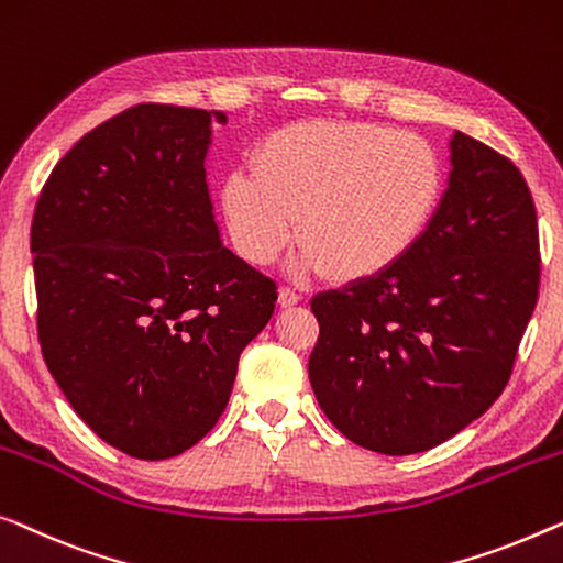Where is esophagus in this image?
<instances>
[{
	"label": "esophagus",
	"mask_w": 563,
	"mask_h": 563,
	"mask_svg": "<svg viewBox=\"0 0 563 563\" xmlns=\"http://www.w3.org/2000/svg\"><path fill=\"white\" fill-rule=\"evenodd\" d=\"M301 299V291L297 287H289V284H284V287L279 289V301L282 307H291L297 305V301Z\"/></svg>",
	"instance_id": "1"
}]
</instances>
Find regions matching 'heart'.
<instances>
[{
	"mask_svg": "<svg viewBox=\"0 0 563 563\" xmlns=\"http://www.w3.org/2000/svg\"><path fill=\"white\" fill-rule=\"evenodd\" d=\"M444 167L423 136L380 124L314 121L268 136L251 167L225 175L228 233L249 262L268 264L297 233L295 274L324 264L340 276L378 274L434 221Z\"/></svg>",
	"mask_w": 563,
	"mask_h": 563,
	"instance_id": "b5f03b06",
	"label": "heart"
}]
</instances>
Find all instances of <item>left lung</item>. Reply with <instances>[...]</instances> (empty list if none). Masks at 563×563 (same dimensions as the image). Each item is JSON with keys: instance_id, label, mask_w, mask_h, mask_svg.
<instances>
[{"instance_id": "1", "label": "left lung", "mask_w": 563, "mask_h": 563, "mask_svg": "<svg viewBox=\"0 0 563 563\" xmlns=\"http://www.w3.org/2000/svg\"><path fill=\"white\" fill-rule=\"evenodd\" d=\"M434 221L404 258L312 299L309 380L342 437L401 457L446 442L508 386L541 284L520 169L454 132Z\"/></svg>"}]
</instances>
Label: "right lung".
I'll use <instances>...</instances> for the list:
<instances>
[{
  "label": "right lung",
  "instance_id": "add662e5",
  "mask_svg": "<svg viewBox=\"0 0 563 563\" xmlns=\"http://www.w3.org/2000/svg\"><path fill=\"white\" fill-rule=\"evenodd\" d=\"M225 113L140 103L53 167L32 216L37 340L73 411L136 460L221 419L276 282L223 246L206 183Z\"/></svg>",
  "mask_w": 563,
  "mask_h": 563
}]
</instances>
